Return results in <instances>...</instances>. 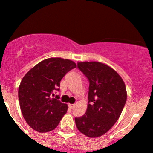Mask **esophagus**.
<instances>
[{"mask_svg": "<svg viewBox=\"0 0 153 153\" xmlns=\"http://www.w3.org/2000/svg\"><path fill=\"white\" fill-rule=\"evenodd\" d=\"M74 106H75V104H69V105H68V107H69L71 109H73V108H74Z\"/></svg>", "mask_w": 153, "mask_h": 153, "instance_id": "esophagus-1", "label": "esophagus"}]
</instances>
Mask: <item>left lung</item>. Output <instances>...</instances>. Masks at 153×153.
<instances>
[{"mask_svg":"<svg viewBox=\"0 0 153 153\" xmlns=\"http://www.w3.org/2000/svg\"><path fill=\"white\" fill-rule=\"evenodd\" d=\"M78 68L88 80L89 91L86 112L75 117V124L83 134L98 137L120 117L127 101L125 84L114 70L101 62H78Z\"/></svg>","mask_w":153,"mask_h":153,"instance_id":"8db88e82","label":"left lung"}]
</instances>
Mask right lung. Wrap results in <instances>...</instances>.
Wrapping results in <instances>:
<instances>
[{
  "label": "right lung",
  "mask_w": 153,
  "mask_h": 153,
  "mask_svg": "<svg viewBox=\"0 0 153 153\" xmlns=\"http://www.w3.org/2000/svg\"><path fill=\"white\" fill-rule=\"evenodd\" d=\"M75 68L76 64L70 59L49 58L24 75L19 88V103L24 119L34 130H53L66 114L68 105L60 102L54 92L59 91L63 77Z\"/></svg>",
  "instance_id": "1"
}]
</instances>
